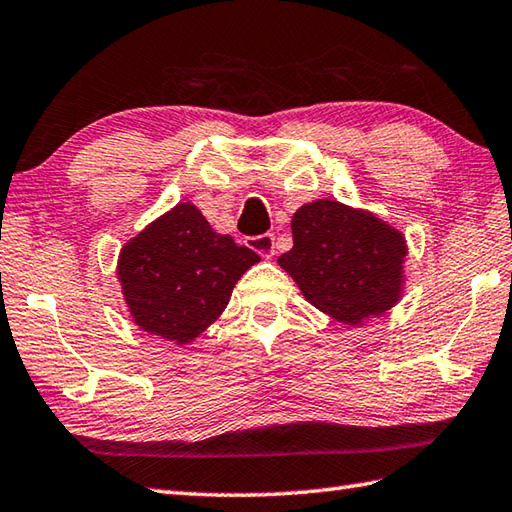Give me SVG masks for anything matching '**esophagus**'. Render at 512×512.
Listing matches in <instances>:
<instances>
[{"instance_id": "34e87169", "label": "esophagus", "mask_w": 512, "mask_h": 512, "mask_svg": "<svg viewBox=\"0 0 512 512\" xmlns=\"http://www.w3.org/2000/svg\"><path fill=\"white\" fill-rule=\"evenodd\" d=\"M246 246L250 250H255L262 257H273L275 255V237L266 233V235H255L246 239Z\"/></svg>"}]
</instances>
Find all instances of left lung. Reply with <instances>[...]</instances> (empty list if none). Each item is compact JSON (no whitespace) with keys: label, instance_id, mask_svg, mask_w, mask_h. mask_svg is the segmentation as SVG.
<instances>
[{"label":"left lung","instance_id":"8db88e82","mask_svg":"<svg viewBox=\"0 0 512 512\" xmlns=\"http://www.w3.org/2000/svg\"><path fill=\"white\" fill-rule=\"evenodd\" d=\"M290 230L293 248L277 264L335 322L359 326L402 299L406 237L382 217L315 199L297 208Z\"/></svg>","mask_w":512,"mask_h":512}]
</instances>
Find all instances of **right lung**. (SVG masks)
Instances as JSON below:
<instances>
[{"instance_id":"add662e5","label":"right lung","mask_w":512,"mask_h":512,"mask_svg":"<svg viewBox=\"0 0 512 512\" xmlns=\"http://www.w3.org/2000/svg\"><path fill=\"white\" fill-rule=\"evenodd\" d=\"M257 262L255 250L215 233L202 210L179 202L122 246L117 279L133 322L184 346L224 313L239 277Z\"/></svg>"}]
</instances>
